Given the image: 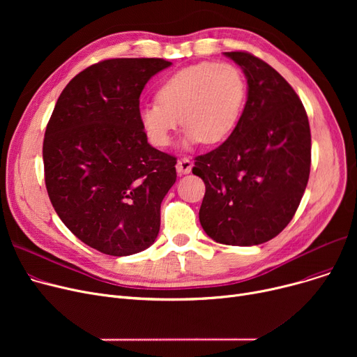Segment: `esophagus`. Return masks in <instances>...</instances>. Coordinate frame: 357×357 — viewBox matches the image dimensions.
Wrapping results in <instances>:
<instances>
[{
    "mask_svg": "<svg viewBox=\"0 0 357 357\" xmlns=\"http://www.w3.org/2000/svg\"><path fill=\"white\" fill-rule=\"evenodd\" d=\"M191 169H192V162H191L188 158H181V159L176 162V171H178V174H181V175L190 174Z\"/></svg>",
    "mask_w": 357,
    "mask_h": 357,
    "instance_id": "34e87169",
    "label": "esophagus"
}]
</instances>
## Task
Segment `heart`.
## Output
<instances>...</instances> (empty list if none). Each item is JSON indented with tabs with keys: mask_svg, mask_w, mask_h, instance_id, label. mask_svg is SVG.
<instances>
[{
	"mask_svg": "<svg viewBox=\"0 0 357 357\" xmlns=\"http://www.w3.org/2000/svg\"><path fill=\"white\" fill-rule=\"evenodd\" d=\"M158 102L139 108V121L153 146L171 144L172 133L185 128L183 146L217 144L238 124L248 100V82L236 65L201 62L166 78L156 91Z\"/></svg>",
	"mask_w": 357,
	"mask_h": 357,
	"instance_id": "obj_1",
	"label": "heart"
}]
</instances>
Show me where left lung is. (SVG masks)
Listing matches in <instances>:
<instances>
[{"mask_svg": "<svg viewBox=\"0 0 357 357\" xmlns=\"http://www.w3.org/2000/svg\"><path fill=\"white\" fill-rule=\"evenodd\" d=\"M246 75L248 101L229 139L197 156L192 174L205 183L199 222L213 240L261 245L292 220L307 188L311 133L294 88L248 52L224 53Z\"/></svg>", "mask_w": 357, "mask_h": 357, "instance_id": "1", "label": "left lung"}]
</instances>
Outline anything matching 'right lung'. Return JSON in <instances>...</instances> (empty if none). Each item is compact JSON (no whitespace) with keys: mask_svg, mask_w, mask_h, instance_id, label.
I'll use <instances>...</instances> for the list:
<instances>
[{"mask_svg":"<svg viewBox=\"0 0 357 357\" xmlns=\"http://www.w3.org/2000/svg\"><path fill=\"white\" fill-rule=\"evenodd\" d=\"M172 63L107 59L62 91L43 140L45 182L65 226L89 248L128 256L153 245L176 158L147 143L139 121L147 81Z\"/></svg>","mask_w":357,"mask_h":357,"instance_id":"1","label":"right lung"}]
</instances>
